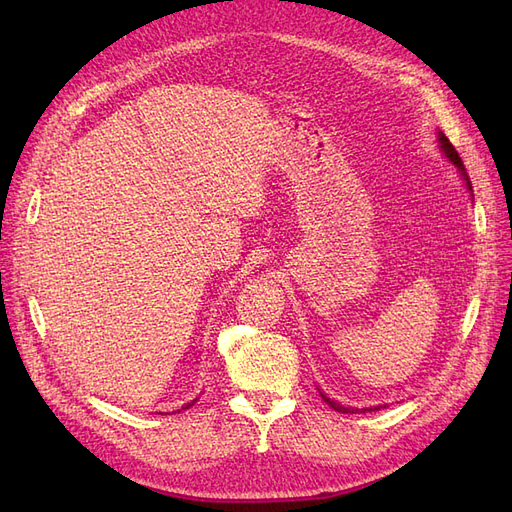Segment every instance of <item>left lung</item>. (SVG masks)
<instances>
[{
    "label": "left lung",
    "mask_w": 512,
    "mask_h": 512,
    "mask_svg": "<svg viewBox=\"0 0 512 512\" xmlns=\"http://www.w3.org/2000/svg\"><path fill=\"white\" fill-rule=\"evenodd\" d=\"M438 147H440V151H442V156L455 166L457 175L461 177L463 185H466V190H468V192H470V196L474 198V194H472V183H470V177H468V173H466V166H463V162H461V158H459V153L455 151V147L451 145V141H448V138L444 136V132H438ZM318 393H320V397H322L324 404H329L335 412L359 414V412H374V410H380V408H382V406H369V408H352V406H342V404H339V401H335V399H331V397L324 395L320 389H318Z\"/></svg>",
    "instance_id": "left-lung-1"
}]
</instances>
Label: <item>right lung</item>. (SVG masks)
Wrapping results in <instances>:
<instances>
[{
    "instance_id": "add662e5",
    "label": "right lung",
    "mask_w": 512,
    "mask_h": 512,
    "mask_svg": "<svg viewBox=\"0 0 512 512\" xmlns=\"http://www.w3.org/2000/svg\"><path fill=\"white\" fill-rule=\"evenodd\" d=\"M196 401H198V397H196V399H192V401H190V404H185V406H183L181 410H188V408H192V406L196 404Z\"/></svg>"
}]
</instances>
